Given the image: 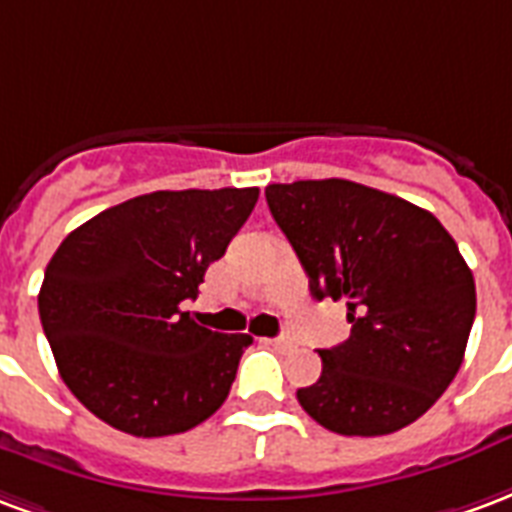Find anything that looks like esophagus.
Instances as JSON below:
<instances>
[{
	"instance_id": "1",
	"label": "esophagus",
	"mask_w": 512,
	"mask_h": 512,
	"mask_svg": "<svg viewBox=\"0 0 512 512\" xmlns=\"http://www.w3.org/2000/svg\"><path fill=\"white\" fill-rule=\"evenodd\" d=\"M272 346H275V349H292L294 341L289 335H278V338H272Z\"/></svg>"
}]
</instances>
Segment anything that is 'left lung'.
Here are the masks:
<instances>
[{
    "mask_svg": "<svg viewBox=\"0 0 512 512\" xmlns=\"http://www.w3.org/2000/svg\"><path fill=\"white\" fill-rule=\"evenodd\" d=\"M316 300L346 302L352 335L319 349L297 401L327 431L382 436L423 417L464 363L475 278L428 210L349 179L264 190Z\"/></svg>",
    "mask_w": 512,
    "mask_h": 512,
    "instance_id": "8db88e82",
    "label": "left lung"
}]
</instances>
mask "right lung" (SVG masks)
<instances>
[{
	"instance_id": "obj_1",
	"label": "right lung",
	"mask_w": 512,
	"mask_h": 512,
	"mask_svg": "<svg viewBox=\"0 0 512 512\" xmlns=\"http://www.w3.org/2000/svg\"><path fill=\"white\" fill-rule=\"evenodd\" d=\"M259 188L155 190L70 231L37 308L59 376L89 412L133 436L190 431L220 409L245 333L182 311L256 207Z\"/></svg>"
}]
</instances>
